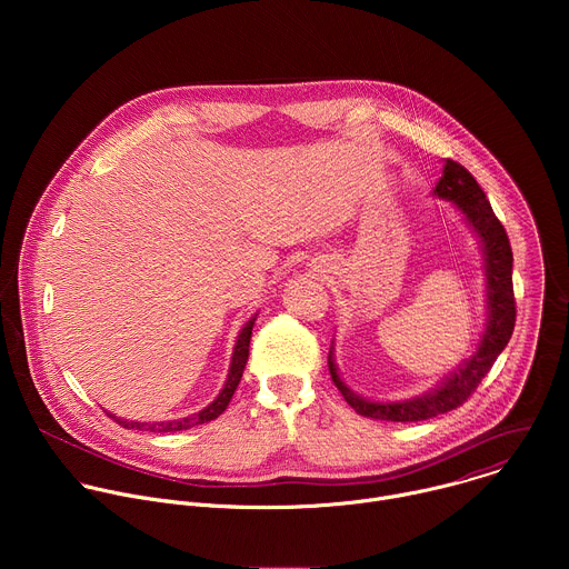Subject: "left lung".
<instances>
[{
  "label": "left lung",
  "mask_w": 569,
  "mask_h": 569,
  "mask_svg": "<svg viewBox=\"0 0 569 569\" xmlns=\"http://www.w3.org/2000/svg\"><path fill=\"white\" fill-rule=\"evenodd\" d=\"M435 196L452 200L463 213L472 231L477 233L483 252V272H486V329L475 353L463 360L457 371L448 373L432 391L415 396L410 400L396 402H373L353 393L340 378L329 351V371L351 408L367 419L376 421H426L450 410H457L463 400L477 389L481 378L491 371L498 356L505 351L513 336L516 327V299H513V252L509 236L486 200V193L477 180L452 159H446L443 176L435 187Z\"/></svg>",
  "instance_id": "1"
}]
</instances>
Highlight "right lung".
Segmentation results:
<instances>
[{
  "mask_svg": "<svg viewBox=\"0 0 569 569\" xmlns=\"http://www.w3.org/2000/svg\"><path fill=\"white\" fill-rule=\"evenodd\" d=\"M254 321H257V315L238 333V340H236V347H233V356H231V365H229V373H227V382L220 389L218 398L211 405H207V408L200 410L198 415L180 419V421H159V423H137V421L117 419L112 415H108V417H112L123 428H132V430L137 428V430H150V432H178V430H189V428H196V426H202L207 421L218 419L227 410V405H229V400H231V396H233V391H236V387H238V382L242 378V371H246Z\"/></svg>",
  "mask_w": 569,
  "mask_h": 569,
  "instance_id": "add662e5",
  "label": "right lung"
}]
</instances>
